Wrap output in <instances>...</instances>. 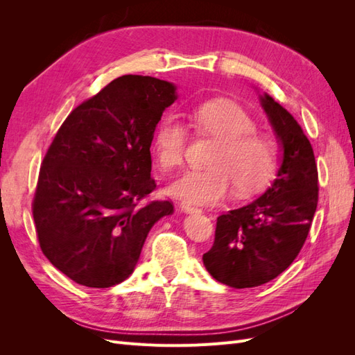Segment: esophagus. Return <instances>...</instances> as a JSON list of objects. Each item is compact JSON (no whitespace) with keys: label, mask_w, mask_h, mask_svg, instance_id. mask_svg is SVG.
<instances>
[{"label":"esophagus","mask_w":355,"mask_h":355,"mask_svg":"<svg viewBox=\"0 0 355 355\" xmlns=\"http://www.w3.org/2000/svg\"><path fill=\"white\" fill-rule=\"evenodd\" d=\"M180 209H182V211H185V213H200L201 210L200 209H197V207H194V206H191V204H185V202H182L180 204Z\"/></svg>","instance_id":"esophagus-1"}]
</instances>
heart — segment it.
<instances>
[{
    "mask_svg": "<svg viewBox=\"0 0 355 355\" xmlns=\"http://www.w3.org/2000/svg\"><path fill=\"white\" fill-rule=\"evenodd\" d=\"M197 135L214 141L207 155V168L188 170L171 182L168 192L192 204H211L232 188L237 198L259 191L271 179L280 148L275 137L256 130L252 115L239 103L218 99L191 112ZM187 127L176 115H166L155 128L151 154L157 166L170 171L184 161Z\"/></svg>",
    "mask_w": 355,
    "mask_h": 355,
    "instance_id": "obj_1",
    "label": "heart"
}]
</instances>
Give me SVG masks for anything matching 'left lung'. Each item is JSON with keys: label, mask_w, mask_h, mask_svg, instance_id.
Returning <instances> with one entry per match:
<instances>
[{"label": "left lung", "mask_w": 355, "mask_h": 355, "mask_svg": "<svg viewBox=\"0 0 355 355\" xmlns=\"http://www.w3.org/2000/svg\"><path fill=\"white\" fill-rule=\"evenodd\" d=\"M259 101L283 151L282 166L259 198L220 214L211 249L202 254L214 280L234 288L265 284L287 270L308 237L318 201L308 137L270 94H259Z\"/></svg>", "instance_id": "8db88e82"}]
</instances>
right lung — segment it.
Listing matches in <instances>:
<instances>
[{
    "label": "right lung",
    "instance_id": "1",
    "mask_svg": "<svg viewBox=\"0 0 355 355\" xmlns=\"http://www.w3.org/2000/svg\"><path fill=\"white\" fill-rule=\"evenodd\" d=\"M176 85L123 75L75 108L42 161L32 214L42 253L72 282L106 288L135 270L170 201L155 189L151 148Z\"/></svg>",
    "mask_w": 355,
    "mask_h": 355
}]
</instances>
